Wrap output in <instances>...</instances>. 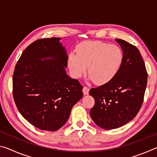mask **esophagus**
<instances>
[{
  "instance_id": "esophagus-1",
  "label": "esophagus",
  "mask_w": 157,
  "mask_h": 157,
  "mask_svg": "<svg viewBox=\"0 0 157 157\" xmlns=\"http://www.w3.org/2000/svg\"><path fill=\"white\" fill-rule=\"evenodd\" d=\"M82 91H83V94H84V95H89V89L86 86H84L83 89H82Z\"/></svg>"
}]
</instances>
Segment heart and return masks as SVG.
<instances>
[{
	"instance_id": "b5f03b06",
	"label": "heart",
	"mask_w": 157,
	"mask_h": 157,
	"mask_svg": "<svg viewBox=\"0 0 157 157\" xmlns=\"http://www.w3.org/2000/svg\"><path fill=\"white\" fill-rule=\"evenodd\" d=\"M77 52L69 53L67 66L73 78L78 79L87 72L89 79L98 85L107 84L120 71L123 53L120 47L98 41L82 42Z\"/></svg>"
}]
</instances>
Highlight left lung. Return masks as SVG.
<instances>
[{
    "label": "left lung",
    "instance_id": "8db88e82",
    "mask_svg": "<svg viewBox=\"0 0 157 157\" xmlns=\"http://www.w3.org/2000/svg\"><path fill=\"white\" fill-rule=\"evenodd\" d=\"M115 41L123 52L120 71L107 84L89 91L95 100L90 116L98 126L105 129L118 128L136 116L147 82L145 65L139 49L123 39Z\"/></svg>",
    "mask_w": 157,
    "mask_h": 157
}]
</instances>
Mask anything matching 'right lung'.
Wrapping results in <instances>:
<instances>
[{
	"mask_svg": "<svg viewBox=\"0 0 157 157\" xmlns=\"http://www.w3.org/2000/svg\"><path fill=\"white\" fill-rule=\"evenodd\" d=\"M60 40L54 37L31 44L13 75L18 110L34 127L50 132L64 125L73 107L83 96L82 85L66 72L68 55Z\"/></svg>",
	"mask_w": 157,
	"mask_h": 157,
	"instance_id": "1",
	"label": "right lung"
}]
</instances>
